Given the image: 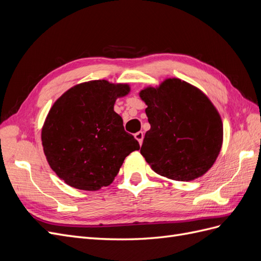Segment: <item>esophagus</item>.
Listing matches in <instances>:
<instances>
[{
	"instance_id": "esophagus-1",
	"label": "esophagus",
	"mask_w": 261,
	"mask_h": 261,
	"mask_svg": "<svg viewBox=\"0 0 261 261\" xmlns=\"http://www.w3.org/2000/svg\"><path fill=\"white\" fill-rule=\"evenodd\" d=\"M135 138L138 140V143L141 145V144H143V140H144V133L143 132H137L135 134Z\"/></svg>"
}]
</instances>
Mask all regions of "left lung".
<instances>
[{"instance_id": "left-lung-1", "label": "left lung", "mask_w": 261, "mask_h": 261, "mask_svg": "<svg viewBox=\"0 0 261 261\" xmlns=\"http://www.w3.org/2000/svg\"><path fill=\"white\" fill-rule=\"evenodd\" d=\"M150 129L140 153L164 177L192 180L215 163L222 146L221 117L204 94L176 78L140 91Z\"/></svg>"}]
</instances>
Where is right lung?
I'll list each match as a JSON object with an SVG mask.
<instances>
[{"instance_id": "right-lung-1", "label": "right lung", "mask_w": 261, "mask_h": 261, "mask_svg": "<svg viewBox=\"0 0 261 261\" xmlns=\"http://www.w3.org/2000/svg\"><path fill=\"white\" fill-rule=\"evenodd\" d=\"M128 91V85L93 81L55 101L42 128V146L51 169L69 186L98 191L110 185L125 158L139 149L113 110Z\"/></svg>"}]
</instances>
